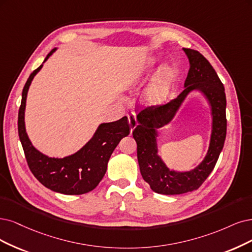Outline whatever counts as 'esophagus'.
Segmentation results:
<instances>
[{"instance_id":"34e87169","label":"esophagus","mask_w":252,"mask_h":252,"mask_svg":"<svg viewBox=\"0 0 252 252\" xmlns=\"http://www.w3.org/2000/svg\"><path fill=\"white\" fill-rule=\"evenodd\" d=\"M127 118H128V124H129V127H131V132L135 128V126H137V118H136V114L134 112H129L127 113Z\"/></svg>"}]
</instances>
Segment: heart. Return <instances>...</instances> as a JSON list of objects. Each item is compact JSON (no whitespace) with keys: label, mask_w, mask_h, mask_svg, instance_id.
<instances>
[{"label":"heart","mask_w":252,"mask_h":252,"mask_svg":"<svg viewBox=\"0 0 252 252\" xmlns=\"http://www.w3.org/2000/svg\"><path fill=\"white\" fill-rule=\"evenodd\" d=\"M172 78V70L168 67L162 69L160 76L155 81L152 87L148 90V97L153 102H159L166 94L167 89Z\"/></svg>","instance_id":"1"}]
</instances>
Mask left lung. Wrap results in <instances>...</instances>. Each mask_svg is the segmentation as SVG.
Segmentation results:
<instances>
[{
  "instance_id": "left-lung-1",
  "label": "left lung",
  "mask_w": 252,
  "mask_h": 252,
  "mask_svg": "<svg viewBox=\"0 0 252 252\" xmlns=\"http://www.w3.org/2000/svg\"><path fill=\"white\" fill-rule=\"evenodd\" d=\"M190 68L186 88L165 104L147 106L138 112V124L133 131L137 142V158L143 180L159 194L174 195L198 189L215 167L226 137V97L224 86L210 62L195 50L184 49ZM193 89L201 91L212 106L213 131L209 152L202 164L189 173L170 172L157 156L155 128L169 122L185 95Z\"/></svg>"
}]
</instances>
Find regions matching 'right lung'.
I'll return each mask as SVG.
<instances>
[{"label": "right lung", "instance_id": "right-lung-1", "mask_svg": "<svg viewBox=\"0 0 252 252\" xmlns=\"http://www.w3.org/2000/svg\"><path fill=\"white\" fill-rule=\"evenodd\" d=\"M54 49L44 61L55 52ZM42 64L36 68L27 80L22 94V102L18 110L17 128L23 145L28 166L35 178L48 189L66 194L80 195L94 189L104 178L110 157L124 137L129 134L127 117L125 116L114 123L102 124L91 140L74 155L55 159L49 158L32 146L25 129V107L27 92L35 74L40 70Z\"/></svg>", "mask_w": 252, "mask_h": 252}]
</instances>
